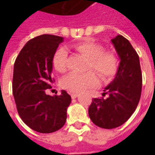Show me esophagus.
Returning a JSON list of instances; mask_svg holds the SVG:
<instances>
[{"instance_id": "1", "label": "esophagus", "mask_w": 155, "mask_h": 155, "mask_svg": "<svg viewBox=\"0 0 155 155\" xmlns=\"http://www.w3.org/2000/svg\"><path fill=\"white\" fill-rule=\"evenodd\" d=\"M71 96L72 99H75V98L78 97V94H71Z\"/></svg>"}]
</instances>
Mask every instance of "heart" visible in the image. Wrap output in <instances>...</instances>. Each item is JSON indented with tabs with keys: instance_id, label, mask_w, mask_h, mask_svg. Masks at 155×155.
I'll return each mask as SVG.
<instances>
[{
	"instance_id": "heart-1",
	"label": "heart",
	"mask_w": 155,
	"mask_h": 155,
	"mask_svg": "<svg viewBox=\"0 0 155 155\" xmlns=\"http://www.w3.org/2000/svg\"><path fill=\"white\" fill-rule=\"evenodd\" d=\"M74 49L89 59L88 70H93L103 80H110L115 75L119 67V59L113 51H104L101 45L91 41H85L74 45ZM68 54L64 48L54 53L53 64L59 72L67 71ZM99 80L94 72L84 74L71 73L61 81V87L71 93H80L86 89L97 86Z\"/></svg>"
}]
</instances>
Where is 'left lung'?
<instances>
[{"label": "left lung", "instance_id": "8db88e82", "mask_svg": "<svg viewBox=\"0 0 155 155\" xmlns=\"http://www.w3.org/2000/svg\"><path fill=\"white\" fill-rule=\"evenodd\" d=\"M120 58L114 81L104 88V98H94L89 107L92 122L103 129L122 125L136 110L142 90L140 58L130 41L122 35L111 40Z\"/></svg>", "mask_w": 155, "mask_h": 155}]
</instances>
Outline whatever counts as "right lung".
<instances>
[{
  "mask_svg": "<svg viewBox=\"0 0 155 155\" xmlns=\"http://www.w3.org/2000/svg\"><path fill=\"white\" fill-rule=\"evenodd\" d=\"M63 37L39 35L22 48L14 64L12 92L23 122L39 133L49 134L64 126L71 97L65 91L60 95L45 94L51 78L53 57Z\"/></svg>",
  "mask_w": 155,
  "mask_h": 155,
  "instance_id": "right-lung-1",
  "label": "right lung"
}]
</instances>
